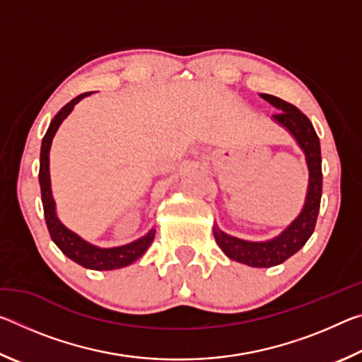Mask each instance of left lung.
Wrapping results in <instances>:
<instances>
[{"label":"left lung","mask_w":362,"mask_h":362,"mask_svg":"<svg viewBox=\"0 0 362 362\" xmlns=\"http://www.w3.org/2000/svg\"><path fill=\"white\" fill-rule=\"evenodd\" d=\"M263 100L269 105L278 108L281 113L273 116V121L278 126L291 134L296 140L298 148L303 151L306 168H308V187H306V196L302 211L278 236L265 241H249L241 238L231 236L218 228L214 223V238L218 247L228 259L244 263V265L255 268H269L276 267L286 262L300 249L313 235L317 212H320L321 194H322V170H321V145L317 134L311 121L300 112L297 107L291 105L279 97L260 94Z\"/></svg>","instance_id":"8db88e82"}]
</instances>
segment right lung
Returning a JSON list of instances; mask_svg holds the SVG:
<instances>
[{
	"label": "right lung",
	"instance_id": "add662e5",
	"mask_svg": "<svg viewBox=\"0 0 362 362\" xmlns=\"http://www.w3.org/2000/svg\"><path fill=\"white\" fill-rule=\"evenodd\" d=\"M93 93H86L73 99L71 102L60 110V112L54 116L51 124L47 127L46 136L42 137L41 142V155H40V187H41V201H42V209H45V218L46 225L51 235L52 241L56 243V246L62 250V252L69 257L78 265L89 269H97V272H110V269H118L131 265L136 260L142 257L146 249L150 247V244L155 240L156 230L151 228L148 233H145L142 238L132 241L124 246H116V247H99L95 244H90L89 241L83 240L81 236L76 235L75 231L60 222L56 211V201L52 196L51 188V174H49V151H51L52 139L59 131L60 124L64 119L69 116L73 108H75L79 100H83L84 97L90 95Z\"/></svg>",
	"mask_w": 362,
	"mask_h": 362
}]
</instances>
